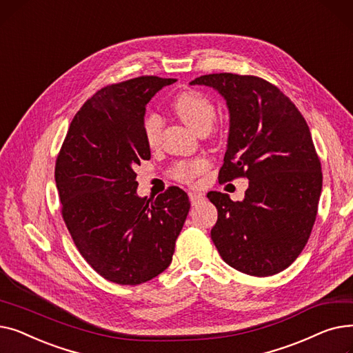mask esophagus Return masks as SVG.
<instances>
[{"label": "esophagus", "mask_w": 353, "mask_h": 353, "mask_svg": "<svg viewBox=\"0 0 353 353\" xmlns=\"http://www.w3.org/2000/svg\"><path fill=\"white\" fill-rule=\"evenodd\" d=\"M189 199L192 201V205H197L199 201L205 199V196H203L201 193H197V192H189Z\"/></svg>", "instance_id": "1"}]
</instances>
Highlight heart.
Wrapping results in <instances>:
<instances>
[{
	"instance_id": "heart-1",
	"label": "heart",
	"mask_w": 353,
	"mask_h": 353,
	"mask_svg": "<svg viewBox=\"0 0 353 353\" xmlns=\"http://www.w3.org/2000/svg\"><path fill=\"white\" fill-rule=\"evenodd\" d=\"M174 113L180 120L194 130L199 134L208 133L214 120V105L212 101L200 92L196 91H181L173 100ZM163 121L161 119L150 113L143 120V132L145 141L150 145H156L161 133ZM209 167L206 159H197L189 163H179L173 169V176L181 181L192 183L200 173Z\"/></svg>"
}]
</instances>
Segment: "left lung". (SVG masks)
<instances>
[{
  "label": "left lung",
  "mask_w": 353,
  "mask_h": 353,
  "mask_svg": "<svg viewBox=\"0 0 353 353\" xmlns=\"http://www.w3.org/2000/svg\"><path fill=\"white\" fill-rule=\"evenodd\" d=\"M190 84L213 87L229 108L219 180L249 179L242 201L208 193L217 209L213 243L239 272L257 277L279 273L306 246L322 192L321 160L307 123L290 99L263 79L220 72Z\"/></svg>",
  "instance_id": "1"
}]
</instances>
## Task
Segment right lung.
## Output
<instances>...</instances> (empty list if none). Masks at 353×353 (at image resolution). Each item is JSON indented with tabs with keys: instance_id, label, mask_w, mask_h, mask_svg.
Here are the masks:
<instances>
[{
	"instance_id": "1",
	"label": "right lung",
	"mask_w": 353,
	"mask_h": 353,
	"mask_svg": "<svg viewBox=\"0 0 353 353\" xmlns=\"http://www.w3.org/2000/svg\"><path fill=\"white\" fill-rule=\"evenodd\" d=\"M176 79L143 76L99 90L74 116L55 161L65 226L85 262L104 279L140 285L172 263L190 201L173 186L137 196L134 167L150 160L145 105Z\"/></svg>"
}]
</instances>
